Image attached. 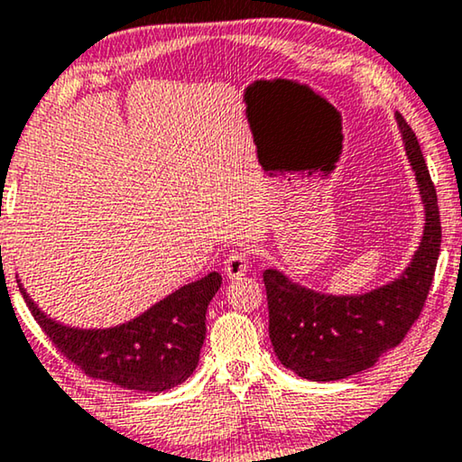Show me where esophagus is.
Instances as JSON below:
<instances>
[{"instance_id":"1","label":"esophagus","mask_w":462,"mask_h":462,"mask_svg":"<svg viewBox=\"0 0 462 462\" xmlns=\"http://www.w3.org/2000/svg\"><path fill=\"white\" fill-rule=\"evenodd\" d=\"M249 263H251L249 253H245V251H234V253H230L228 257H226V262H224V274L230 276V278L245 276L246 272H249Z\"/></svg>"}]
</instances>
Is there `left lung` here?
Listing matches in <instances>:
<instances>
[{
	"mask_svg": "<svg viewBox=\"0 0 462 462\" xmlns=\"http://www.w3.org/2000/svg\"><path fill=\"white\" fill-rule=\"evenodd\" d=\"M395 121L425 205L423 240L404 274L366 295L335 297L299 287L276 270L263 272L272 346L303 379L339 381L373 366L404 341L431 289L441 243L438 194L412 127L400 113Z\"/></svg>",
	"mask_w": 462,
	"mask_h": 462,
	"instance_id": "left-lung-1",
	"label": "left lung"
}]
</instances>
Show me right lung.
<instances>
[{
	"instance_id": "obj_1",
	"label": "right lung",
	"mask_w": 462,
	"mask_h": 462,
	"mask_svg": "<svg viewBox=\"0 0 462 462\" xmlns=\"http://www.w3.org/2000/svg\"><path fill=\"white\" fill-rule=\"evenodd\" d=\"M2 249V246H0ZM222 276L211 272L115 328L83 330L50 320L18 284L39 327L64 358L92 379L123 389L165 392L184 383L199 364L205 341L207 305Z\"/></svg>"
}]
</instances>
